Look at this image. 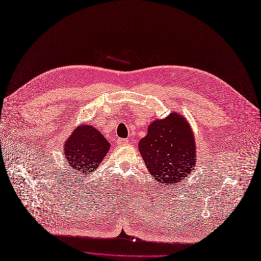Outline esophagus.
I'll return each mask as SVG.
<instances>
[{
	"label": "esophagus",
	"instance_id": "esophagus-1",
	"mask_svg": "<svg viewBox=\"0 0 261 261\" xmlns=\"http://www.w3.org/2000/svg\"><path fill=\"white\" fill-rule=\"evenodd\" d=\"M128 140L127 139H122V138H120V139H118L117 140V144L119 145V146H122V145H126V144H128Z\"/></svg>",
	"mask_w": 261,
	"mask_h": 261
}]
</instances>
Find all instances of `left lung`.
Wrapping results in <instances>:
<instances>
[{
    "mask_svg": "<svg viewBox=\"0 0 261 261\" xmlns=\"http://www.w3.org/2000/svg\"><path fill=\"white\" fill-rule=\"evenodd\" d=\"M138 148L147 170L160 184L179 182L196 165L192 129L186 118L175 113L152 122Z\"/></svg>",
    "mask_w": 261,
    "mask_h": 261,
    "instance_id": "8db88e82",
    "label": "left lung"
}]
</instances>
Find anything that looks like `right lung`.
<instances>
[{
  "label": "right lung",
  "instance_id": "1",
  "mask_svg": "<svg viewBox=\"0 0 261 261\" xmlns=\"http://www.w3.org/2000/svg\"><path fill=\"white\" fill-rule=\"evenodd\" d=\"M110 143L91 125H80L65 143L64 153L68 165L83 174H90L103 161Z\"/></svg>",
  "mask_w": 261,
  "mask_h": 261
}]
</instances>
